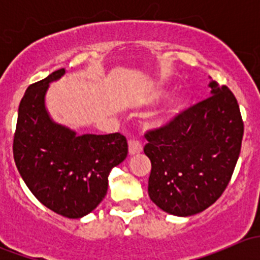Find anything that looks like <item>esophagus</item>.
I'll return each mask as SVG.
<instances>
[{
  "label": "esophagus",
  "mask_w": 260,
  "mask_h": 260,
  "mask_svg": "<svg viewBox=\"0 0 260 260\" xmlns=\"http://www.w3.org/2000/svg\"><path fill=\"white\" fill-rule=\"evenodd\" d=\"M128 149H129V154H137L142 152L143 146L140 141L131 140L129 143H128Z\"/></svg>",
  "instance_id": "1"
}]
</instances>
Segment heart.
<instances>
[{
    "label": "heart",
    "mask_w": 260,
    "mask_h": 260,
    "mask_svg": "<svg viewBox=\"0 0 260 260\" xmlns=\"http://www.w3.org/2000/svg\"><path fill=\"white\" fill-rule=\"evenodd\" d=\"M169 93H170L169 89H166V88H157L156 90H154L153 93H152L151 95H149L148 101L152 102V103H153V102H158V101H161V99H164L165 96L169 95ZM187 103H188V98H187V96H186V95L179 96V98H177L176 101H175L174 103H172V106L170 107L169 114L179 113L180 111H182V109L185 108L186 106H187Z\"/></svg>",
    "instance_id": "heart-1"
}]
</instances>
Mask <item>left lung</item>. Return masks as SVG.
<instances>
[{"label":"left lung","instance_id":"8db88e82","mask_svg":"<svg viewBox=\"0 0 260 260\" xmlns=\"http://www.w3.org/2000/svg\"><path fill=\"white\" fill-rule=\"evenodd\" d=\"M146 135L151 159L149 199L169 214L190 216L211 206L226 188L239 158L244 123L228 86Z\"/></svg>","mask_w":260,"mask_h":260}]
</instances>
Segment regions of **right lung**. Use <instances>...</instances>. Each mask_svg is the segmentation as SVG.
Returning a JSON list of instances; mask_svg holds the SVG:
<instances>
[{
    "mask_svg": "<svg viewBox=\"0 0 260 260\" xmlns=\"http://www.w3.org/2000/svg\"><path fill=\"white\" fill-rule=\"evenodd\" d=\"M64 74L59 69L26 89L12 149L34 196L56 214L79 219L103 201L109 174L127 157L128 143L120 133L77 136L50 119L45 93L50 81Z\"/></svg>",
    "mask_w": 260,
    "mask_h": 260,
    "instance_id": "right-lung-1",
    "label": "right lung"
}]
</instances>
